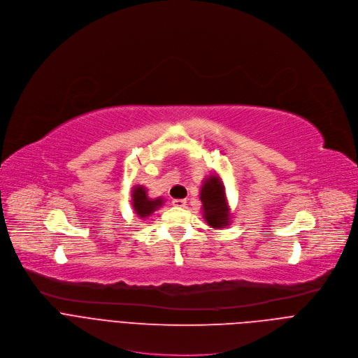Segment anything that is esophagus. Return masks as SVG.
<instances>
[{
	"label": "esophagus",
	"mask_w": 358,
	"mask_h": 358,
	"mask_svg": "<svg viewBox=\"0 0 358 358\" xmlns=\"http://www.w3.org/2000/svg\"><path fill=\"white\" fill-rule=\"evenodd\" d=\"M172 204L175 207H186V200L185 199H173Z\"/></svg>",
	"instance_id": "obj_1"
}]
</instances>
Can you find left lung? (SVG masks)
Returning <instances> with one entry per match:
<instances>
[{"label":"left lung","mask_w":358,"mask_h":358,"mask_svg":"<svg viewBox=\"0 0 358 358\" xmlns=\"http://www.w3.org/2000/svg\"><path fill=\"white\" fill-rule=\"evenodd\" d=\"M200 200L203 217L213 229H224L230 224V208L224 185L217 175H210L201 185Z\"/></svg>","instance_id":"obj_1"}]
</instances>
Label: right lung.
Masks as SVG:
<instances>
[{
	"label": "right lung",
	"instance_id": "add662e5",
	"mask_svg": "<svg viewBox=\"0 0 358 358\" xmlns=\"http://www.w3.org/2000/svg\"><path fill=\"white\" fill-rule=\"evenodd\" d=\"M164 204V199H150L147 194V187L136 185L132 189V208L138 214V217L147 219L151 214Z\"/></svg>",
	"mask_w": 358,
	"mask_h": 358
}]
</instances>
